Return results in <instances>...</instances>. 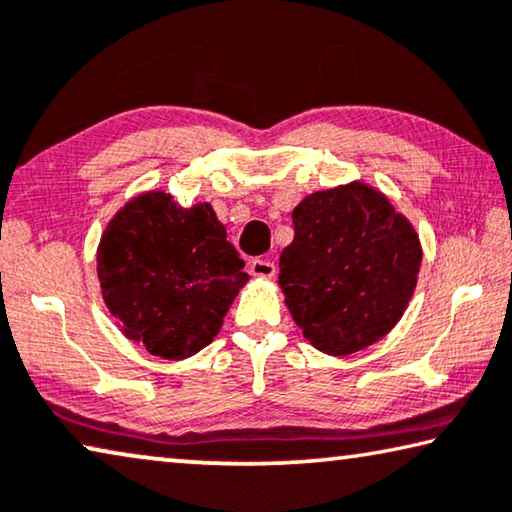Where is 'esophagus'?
I'll list each match as a JSON object with an SVG mask.
<instances>
[{
    "mask_svg": "<svg viewBox=\"0 0 512 512\" xmlns=\"http://www.w3.org/2000/svg\"><path fill=\"white\" fill-rule=\"evenodd\" d=\"M249 272L254 274V277L272 279L274 274H277V265L267 261V258H254V261H249Z\"/></svg>",
    "mask_w": 512,
    "mask_h": 512,
    "instance_id": "esophagus-1",
    "label": "esophagus"
}]
</instances>
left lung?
I'll list each match as a JSON object with an SVG mask.
<instances>
[{"label": "left lung", "mask_w": 512, "mask_h": 512, "mask_svg": "<svg viewBox=\"0 0 512 512\" xmlns=\"http://www.w3.org/2000/svg\"><path fill=\"white\" fill-rule=\"evenodd\" d=\"M279 286L295 325L332 357L387 336L410 304L421 240L410 219L366 183L313 192L293 210Z\"/></svg>", "instance_id": "8db88e82"}]
</instances>
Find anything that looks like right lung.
I'll return each mask as SVG.
<instances>
[{"instance_id": "obj_1", "label": "right lung", "mask_w": 512, "mask_h": 512, "mask_svg": "<svg viewBox=\"0 0 512 512\" xmlns=\"http://www.w3.org/2000/svg\"><path fill=\"white\" fill-rule=\"evenodd\" d=\"M96 261L123 336L171 361L206 348L249 281L210 203L183 208L162 190L135 196L109 219Z\"/></svg>"}]
</instances>
